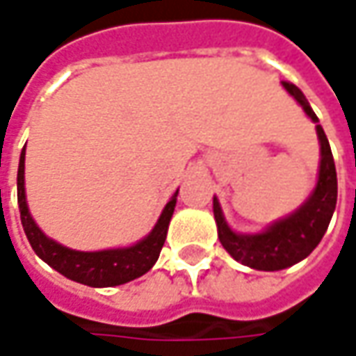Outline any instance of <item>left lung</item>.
Listing matches in <instances>:
<instances>
[{
  "mask_svg": "<svg viewBox=\"0 0 356 356\" xmlns=\"http://www.w3.org/2000/svg\"><path fill=\"white\" fill-rule=\"evenodd\" d=\"M281 85L303 106L307 117L317 124L319 118L309 106L305 95L293 83L283 81ZM315 129L321 144L319 178L307 202L291 216L271 224L261 234H236L227 226L218 198H213V218L218 224V238L222 241L224 250L239 264L259 271H280L305 259L325 236L337 206V170L333 152L321 124H317Z\"/></svg>",
  "mask_w": 356,
  "mask_h": 356,
  "instance_id": "8db88e82",
  "label": "left lung"
}]
</instances>
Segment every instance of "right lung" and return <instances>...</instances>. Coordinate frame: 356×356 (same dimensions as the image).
Masks as SVG:
<instances>
[{"label": "right lung", "mask_w": 356, "mask_h": 356, "mask_svg": "<svg viewBox=\"0 0 356 356\" xmlns=\"http://www.w3.org/2000/svg\"><path fill=\"white\" fill-rule=\"evenodd\" d=\"M23 174H25V148L21 150L19 170H17V204H19L21 224L33 252L67 280H73L89 287H115V285H122V283L140 277L156 264L166 234H168V224L174 213L178 190L160 213L154 229L138 243L130 248L103 250V252H76V250H69L61 243H57L55 239H49L37 227L25 202V186H23L25 176Z\"/></svg>", "instance_id": "obj_1"}]
</instances>
